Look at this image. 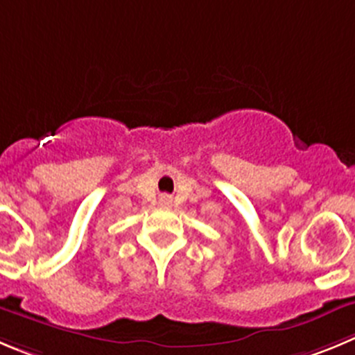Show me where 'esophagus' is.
<instances>
[{"instance_id":"1","label":"esophagus","mask_w":355,"mask_h":355,"mask_svg":"<svg viewBox=\"0 0 355 355\" xmlns=\"http://www.w3.org/2000/svg\"><path fill=\"white\" fill-rule=\"evenodd\" d=\"M161 205H162V207H170V205H171V198L170 196H164L161 200Z\"/></svg>"}]
</instances>
